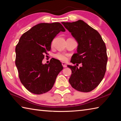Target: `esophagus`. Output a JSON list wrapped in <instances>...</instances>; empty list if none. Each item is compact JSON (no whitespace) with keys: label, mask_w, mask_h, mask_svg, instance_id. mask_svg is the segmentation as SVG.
<instances>
[{"label":"esophagus","mask_w":121,"mask_h":121,"mask_svg":"<svg viewBox=\"0 0 121 121\" xmlns=\"http://www.w3.org/2000/svg\"><path fill=\"white\" fill-rule=\"evenodd\" d=\"M62 66L64 67V68H65V67H67V66L66 63H65V62H62Z\"/></svg>","instance_id":"34e87169"}]
</instances>
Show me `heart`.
<instances>
[{
	"instance_id": "1",
	"label": "heart",
	"mask_w": 121,
	"mask_h": 121,
	"mask_svg": "<svg viewBox=\"0 0 121 121\" xmlns=\"http://www.w3.org/2000/svg\"><path fill=\"white\" fill-rule=\"evenodd\" d=\"M54 56L55 58L58 59L59 60L63 61V62H65V61H67V60H68V57H67V56L61 53H56V54H55Z\"/></svg>"
}]
</instances>
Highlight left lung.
I'll return each mask as SVG.
<instances>
[{"mask_svg":"<svg viewBox=\"0 0 121 121\" xmlns=\"http://www.w3.org/2000/svg\"><path fill=\"white\" fill-rule=\"evenodd\" d=\"M62 24L78 43L77 53L67 66L71 70L69 82L73 89L88 92L99 84L105 76L108 58L105 43L97 30L82 20ZM81 63L82 66H77Z\"/></svg>","mask_w":121,"mask_h":121,"instance_id":"8db88e82","label":"left lung"}]
</instances>
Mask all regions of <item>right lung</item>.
I'll return each mask as SVG.
<instances>
[{
    "instance_id": "right-lung-1",
    "label": "right lung",
    "mask_w": 121,
    "mask_h": 121,
    "mask_svg": "<svg viewBox=\"0 0 121 121\" xmlns=\"http://www.w3.org/2000/svg\"><path fill=\"white\" fill-rule=\"evenodd\" d=\"M65 30L59 22L42 23L34 26L21 36L15 48V65L21 83L29 91L40 95L52 89L59 73L61 62L51 59L43 64L44 54L51 48V42L60 31Z\"/></svg>"
}]
</instances>
